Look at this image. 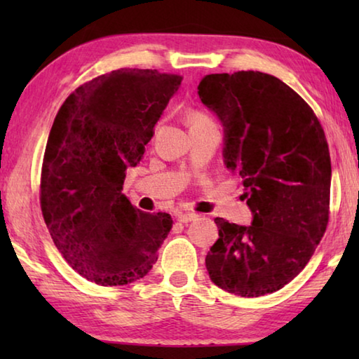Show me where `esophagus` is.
<instances>
[{"mask_svg": "<svg viewBox=\"0 0 359 359\" xmlns=\"http://www.w3.org/2000/svg\"><path fill=\"white\" fill-rule=\"evenodd\" d=\"M194 218H198L196 214H193V212H185V214H180V215H179V222L188 223V222L194 220Z\"/></svg>", "mask_w": 359, "mask_h": 359, "instance_id": "esophagus-1", "label": "esophagus"}]
</instances>
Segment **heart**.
Masks as SVG:
<instances>
[{
  "mask_svg": "<svg viewBox=\"0 0 359 359\" xmlns=\"http://www.w3.org/2000/svg\"><path fill=\"white\" fill-rule=\"evenodd\" d=\"M188 123H190V128H193V126H198V125L212 123V120L203 112H193L190 117H188Z\"/></svg>",
  "mask_w": 359,
  "mask_h": 359,
  "instance_id": "b5f03b06",
  "label": "heart"
}]
</instances>
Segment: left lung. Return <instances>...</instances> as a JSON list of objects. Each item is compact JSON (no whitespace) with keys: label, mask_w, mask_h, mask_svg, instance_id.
<instances>
[{"label":"left lung","mask_w":359,"mask_h":359,"mask_svg":"<svg viewBox=\"0 0 359 359\" xmlns=\"http://www.w3.org/2000/svg\"><path fill=\"white\" fill-rule=\"evenodd\" d=\"M199 98L224 126V163L242 177L250 226L217 217L210 280L244 297L283 288L306 267L330 220L331 156L312 107L271 74H209Z\"/></svg>","instance_id":"left-lung-1"}]
</instances>
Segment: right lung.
Wrapping results in <instances>:
<instances>
[{
    "mask_svg": "<svg viewBox=\"0 0 359 359\" xmlns=\"http://www.w3.org/2000/svg\"><path fill=\"white\" fill-rule=\"evenodd\" d=\"M180 82L179 74L121 68L77 87L53 120L42 217L58 252L90 282L118 287L147 276L172 228L171 215L136 209L121 190Z\"/></svg>",
    "mask_w": 359,
    "mask_h": 359,
    "instance_id": "right-lung-1",
    "label": "right lung"
}]
</instances>
